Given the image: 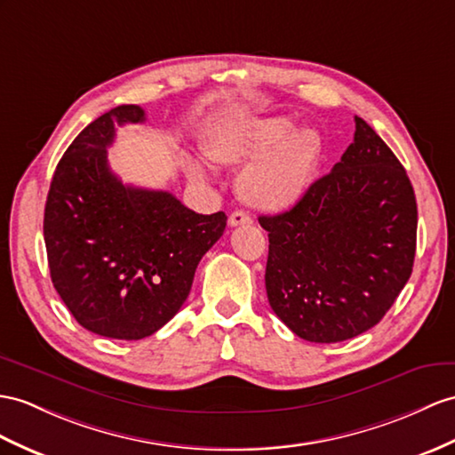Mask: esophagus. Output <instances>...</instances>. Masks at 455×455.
Here are the masks:
<instances>
[{
	"label": "esophagus",
	"mask_w": 455,
	"mask_h": 455,
	"mask_svg": "<svg viewBox=\"0 0 455 455\" xmlns=\"http://www.w3.org/2000/svg\"><path fill=\"white\" fill-rule=\"evenodd\" d=\"M249 224H252V218H251L247 212H243V210H235V212L229 216V226H231V228H235V226H249Z\"/></svg>",
	"instance_id": "esophagus-1"
}]
</instances>
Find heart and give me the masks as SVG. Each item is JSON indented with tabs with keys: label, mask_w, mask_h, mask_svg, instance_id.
Returning a JSON list of instances; mask_svg holds the SVG:
<instances>
[{
	"label": "heart",
	"mask_w": 455,
	"mask_h": 455,
	"mask_svg": "<svg viewBox=\"0 0 455 455\" xmlns=\"http://www.w3.org/2000/svg\"><path fill=\"white\" fill-rule=\"evenodd\" d=\"M206 156L221 165H243L237 191L262 212H285L307 195L320 162V140L311 129H295L287 117L234 121L210 132ZM187 173L204 181L201 164L187 162Z\"/></svg>",
	"instance_id": "b5f03b06"
}]
</instances>
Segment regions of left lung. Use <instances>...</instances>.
Here are the masks:
<instances>
[{"label": "left lung", "instance_id": "1", "mask_svg": "<svg viewBox=\"0 0 455 455\" xmlns=\"http://www.w3.org/2000/svg\"><path fill=\"white\" fill-rule=\"evenodd\" d=\"M259 221L270 241L264 275L270 307L307 341L336 343L371 330L411 275L413 187L361 117L331 172L291 210Z\"/></svg>", "mask_w": 455, "mask_h": 455}]
</instances>
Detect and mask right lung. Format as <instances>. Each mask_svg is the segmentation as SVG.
<instances>
[{
    "label": "right lung",
    "instance_id": "1",
    "mask_svg": "<svg viewBox=\"0 0 455 455\" xmlns=\"http://www.w3.org/2000/svg\"><path fill=\"white\" fill-rule=\"evenodd\" d=\"M142 121L144 109L127 104L84 127L55 168L44 210L55 291L83 328L114 339H142L170 323L228 221L112 173L116 127Z\"/></svg>",
    "mask_w": 455,
    "mask_h": 455
}]
</instances>
